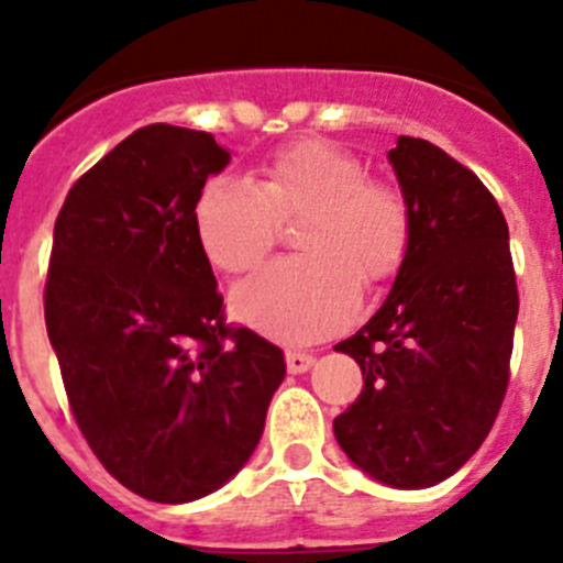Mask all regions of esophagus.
Segmentation results:
<instances>
[{"label": "esophagus", "instance_id": "obj_1", "mask_svg": "<svg viewBox=\"0 0 563 563\" xmlns=\"http://www.w3.org/2000/svg\"><path fill=\"white\" fill-rule=\"evenodd\" d=\"M285 361H287V372H290V375H301V372H307L312 366V355H307V352L287 350Z\"/></svg>", "mask_w": 563, "mask_h": 563}]
</instances>
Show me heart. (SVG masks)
Returning <instances> with one entry per match:
<instances>
[{
  "mask_svg": "<svg viewBox=\"0 0 563 563\" xmlns=\"http://www.w3.org/2000/svg\"><path fill=\"white\" fill-rule=\"evenodd\" d=\"M305 217L296 247L233 290V312L278 343L321 341L361 307L363 282H383L409 247V202L391 183L372 180L355 154L301 141L265 163L256 186L217 177L194 200V231L213 267L242 273L265 256L282 220Z\"/></svg>",
  "mask_w": 563,
  "mask_h": 563,
  "instance_id": "heart-1",
  "label": "heart"
}]
</instances>
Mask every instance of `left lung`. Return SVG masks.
Segmentation results:
<instances>
[{
  "label": "left lung",
  "mask_w": 563,
  "mask_h": 563,
  "mask_svg": "<svg viewBox=\"0 0 563 563\" xmlns=\"http://www.w3.org/2000/svg\"><path fill=\"white\" fill-rule=\"evenodd\" d=\"M411 233L389 296L352 338L363 391L335 440L363 474L420 490L456 474L494 426L519 316L510 233L471 168L420 137L389 152Z\"/></svg>",
  "instance_id": "obj_1"
}]
</instances>
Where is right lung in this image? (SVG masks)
<instances>
[{
  "label": "right lung",
  "mask_w": 563,
  "mask_h": 563,
  "mask_svg": "<svg viewBox=\"0 0 563 563\" xmlns=\"http://www.w3.org/2000/svg\"><path fill=\"white\" fill-rule=\"evenodd\" d=\"M231 152L197 129L132 132L69 188L44 321L78 429L109 474L163 505L202 499L265 431L285 355L225 327L194 200Z\"/></svg>",
  "instance_id": "1"
}]
</instances>
